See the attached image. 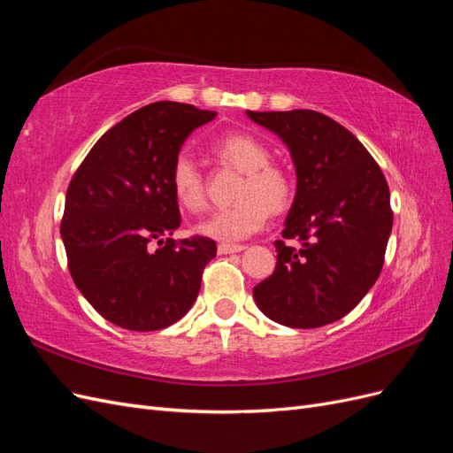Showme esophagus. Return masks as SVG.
<instances>
[{"label":"esophagus","mask_w":453,"mask_h":453,"mask_svg":"<svg viewBox=\"0 0 453 453\" xmlns=\"http://www.w3.org/2000/svg\"><path fill=\"white\" fill-rule=\"evenodd\" d=\"M245 250V245L242 243H219L217 251L219 255H228V253H240Z\"/></svg>","instance_id":"1"}]
</instances>
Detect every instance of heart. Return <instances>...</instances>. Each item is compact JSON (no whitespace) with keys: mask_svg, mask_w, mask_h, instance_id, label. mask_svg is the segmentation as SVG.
<instances>
[{"mask_svg":"<svg viewBox=\"0 0 453 453\" xmlns=\"http://www.w3.org/2000/svg\"><path fill=\"white\" fill-rule=\"evenodd\" d=\"M213 153L243 172L238 188L240 202L225 210L213 211L198 225L203 236L219 242H238L250 238L268 221L270 210L289 208L295 195L293 175L281 166L270 164V149L251 134H226L213 143ZM172 190L177 203L190 213L205 208V187L196 164L180 155L172 164Z\"/></svg>","mask_w":453,"mask_h":453,"instance_id":"heart-1","label":"heart"}]
</instances>
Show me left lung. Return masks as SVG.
Wrapping results in <instances>:
<instances>
[{
    "label": "left lung",
    "mask_w": 453,
    "mask_h": 453,
    "mask_svg": "<svg viewBox=\"0 0 453 453\" xmlns=\"http://www.w3.org/2000/svg\"><path fill=\"white\" fill-rule=\"evenodd\" d=\"M248 117L280 135L296 172L283 240L273 242L276 270L253 289L255 303L285 326L334 323L361 303L381 272L393 226L386 177L365 145L323 113L293 109Z\"/></svg>",
    "instance_id": "8db88e82"
}]
</instances>
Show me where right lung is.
Returning a JSON list of instances; mask_svg holds the SVG:
<instances>
[{
    "label": "right lung",
    "instance_id": "1",
    "mask_svg": "<svg viewBox=\"0 0 453 453\" xmlns=\"http://www.w3.org/2000/svg\"><path fill=\"white\" fill-rule=\"evenodd\" d=\"M215 115L149 104L107 130L72 177L60 225L67 268L92 308L117 326L160 331L195 304L217 245L172 238L181 215L170 173L188 134ZM155 241L165 245L153 252Z\"/></svg>",
    "mask_w": 453,
    "mask_h": 453
}]
</instances>
